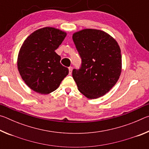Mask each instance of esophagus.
Returning a JSON list of instances; mask_svg holds the SVG:
<instances>
[{"mask_svg":"<svg viewBox=\"0 0 149 149\" xmlns=\"http://www.w3.org/2000/svg\"><path fill=\"white\" fill-rule=\"evenodd\" d=\"M68 69H69V74H70V75H71V74H72V66L69 67V68H68Z\"/></svg>","mask_w":149,"mask_h":149,"instance_id":"1","label":"esophagus"}]
</instances>
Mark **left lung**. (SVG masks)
<instances>
[{"instance_id":"1","label":"left lung","mask_w":149,"mask_h":149,"mask_svg":"<svg viewBox=\"0 0 149 149\" xmlns=\"http://www.w3.org/2000/svg\"><path fill=\"white\" fill-rule=\"evenodd\" d=\"M73 41L81 58L72 76L78 90L88 99L104 96L114 86L122 72V55L117 41L101 30L85 29L74 33Z\"/></svg>"}]
</instances>
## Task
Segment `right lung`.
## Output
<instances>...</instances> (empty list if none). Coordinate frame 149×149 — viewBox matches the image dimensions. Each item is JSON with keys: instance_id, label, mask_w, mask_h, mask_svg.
<instances>
[{"instance_id": "add662e5", "label": "right lung", "mask_w": 149, "mask_h": 149, "mask_svg": "<svg viewBox=\"0 0 149 149\" xmlns=\"http://www.w3.org/2000/svg\"><path fill=\"white\" fill-rule=\"evenodd\" d=\"M66 33L54 27L37 29L29 35L20 48L17 69L30 89L47 95L58 89L69 70L60 64L55 52Z\"/></svg>"}]
</instances>
